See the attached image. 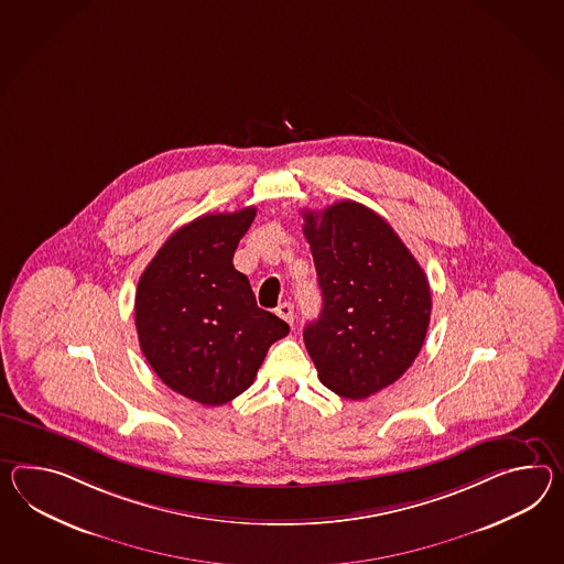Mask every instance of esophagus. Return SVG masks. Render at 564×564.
Returning <instances> with one entry per match:
<instances>
[{"label":"esophagus","instance_id":"1","mask_svg":"<svg viewBox=\"0 0 564 564\" xmlns=\"http://www.w3.org/2000/svg\"><path fill=\"white\" fill-rule=\"evenodd\" d=\"M276 316L285 319L289 326H293V305L289 302H283L276 307Z\"/></svg>","mask_w":564,"mask_h":564}]
</instances>
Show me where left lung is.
<instances>
[{
  "mask_svg": "<svg viewBox=\"0 0 564 564\" xmlns=\"http://www.w3.org/2000/svg\"><path fill=\"white\" fill-rule=\"evenodd\" d=\"M303 220L322 289V312L303 328V343L336 395L369 398L395 383L422 350L432 312L426 273L362 204L307 209Z\"/></svg>",
  "mask_w": 564,
  "mask_h": 564,
  "instance_id": "1",
  "label": "left lung"
}]
</instances>
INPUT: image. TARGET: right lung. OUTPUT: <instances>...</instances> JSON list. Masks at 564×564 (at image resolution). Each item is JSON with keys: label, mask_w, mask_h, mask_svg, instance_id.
Masks as SVG:
<instances>
[{"label": "right lung", "mask_w": 564, "mask_h": 564, "mask_svg": "<svg viewBox=\"0 0 564 564\" xmlns=\"http://www.w3.org/2000/svg\"><path fill=\"white\" fill-rule=\"evenodd\" d=\"M257 207L206 214L171 234L140 275L138 343L161 381L202 405H224L254 383L289 326L257 305L234 269Z\"/></svg>", "instance_id": "add662e5"}]
</instances>
